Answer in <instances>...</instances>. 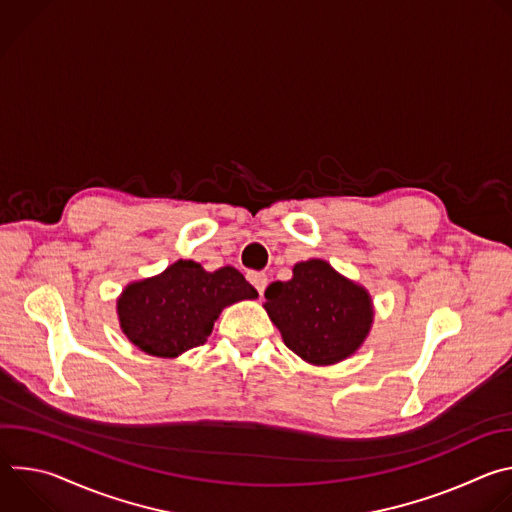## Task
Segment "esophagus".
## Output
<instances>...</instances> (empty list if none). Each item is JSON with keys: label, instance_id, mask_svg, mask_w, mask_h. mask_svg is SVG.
<instances>
[{"label": "esophagus", "instance_id": "1", "mask_svg": "<svg viewBox=\"0 0 512 512\" xmlns=\"http://www.w3.org/2000/svg\"><path fill=\"white\" fill-rule=\"evenodd\" d=\"M247 277H249L251 285L259 291V296H263V291H265V287H267V283H269L267 275H265V273H259V271H253V273H249Z\"/></svg>", "mask_w": 512, "mask_h": 512}]
</instances>
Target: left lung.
<instances>
[{
  "mask_svg": "<svg viewBox=\"0 0 512 512\" xmlns=\"http://www.w3.org/2000/svg\"><path fill=\"white\" fill-rule=\"evenodd\" d=\"M265 300L285 346L318 367L354 354L373 324L369 291L322 259L296 263L294 277L273 281Z\"/></svg>",
  "mask_w": 512,
  "mask_h": 512,
  "instance_id": "obj_1",
  "label": "left lung"
}]
</instances>
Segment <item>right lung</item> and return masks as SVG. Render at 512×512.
I'll use <instances>...</instances> for the list:
<instances>
[{"label": "right lung", "instance_id": "obj_1", "mask_svg": "<svg viewBox=\"0 0 512 512\" xmlns=\"http://www.w3.org/2000/svg\"><path fill=\"white\" fill-rule=\"evenodd\" d=\"M257 289L235 267L204 271L180 259L156 277L129 283L117 300L123 334L152 356L176 358L206 342L227 306L255 300Z\"/></svg>", "mask_w": 512, "mask_h": 512}]
</instances>
